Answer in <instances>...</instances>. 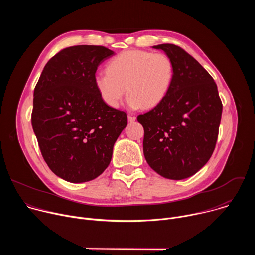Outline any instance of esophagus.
<instances>
[{"label": "esophagus", "instance_id": "1", "mask_svg": "<svg viewBox=\"0 0 255 255\" xmlns=\"http://www.w3.org/2000/svg\"><path fill=\"white\" fill-rule=\"evenodd\" d=\"M128 121L129 122H134L135 120H136V117L135 116H133V115H128Z\"/></svg>", "mask_w": 255, "mask_h": 255}]
</instances>
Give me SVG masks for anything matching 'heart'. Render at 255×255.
<instances>
[{"label": "heart", "instance_id": "b5f03b06", "mask_svg": "<svg viewBox=\"0 0 255 255\" xmlns=\"http://www.w3.org/2000/svg\"><path fill=\"white\" fill-rule=\"evenodd\" d=\"M173 78L174 66L167 55L128 50L110 60L106 72H97L94 82L107 106L117 108L127 90L128 105L137 109L153 108L161 103Z\"/></svg>", "mask_w": 255, "mask_h": 255}]
</instances>
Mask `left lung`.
<instances>
[{
    "label": "left lung",
    "mask_w": 255,
    "mask_h": 255,
    "mask_svg": "<svg viewBox=\"0 0 255 255\" xmlns=\"http://www.w3.org/2000/svg\"><path fill=\"white\" fill-rule=\"evenodd\" d=\"M171 59L174 78L164 100L137 120L144 128L143 152L149 166L169 179L198 172L216 146L222 102L209 72L174 44L153 46Z\"/></svg>",
    "instance_id": "1"
}]
</instances>
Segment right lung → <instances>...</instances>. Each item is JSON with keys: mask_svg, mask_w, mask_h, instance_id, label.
<instances>
[{"mask_svg": "<svg viewBox=\"0 0 255 255\" xmlns=\"http://www.w3.org/2000/svg\"><path fill=\"white\" fill-rule=\"evenodd\" d=\"M112 55L98 45L64 48L46 63L34 89L31 122L41 154L69 183L103 173L127 125L126 113L107 106L94 82L98 66Z\"/></svg>", "mask_w": 255, "mask_h": 255, "instance_id": "right-lung-1", "label": "right lung"}]
</instances>
